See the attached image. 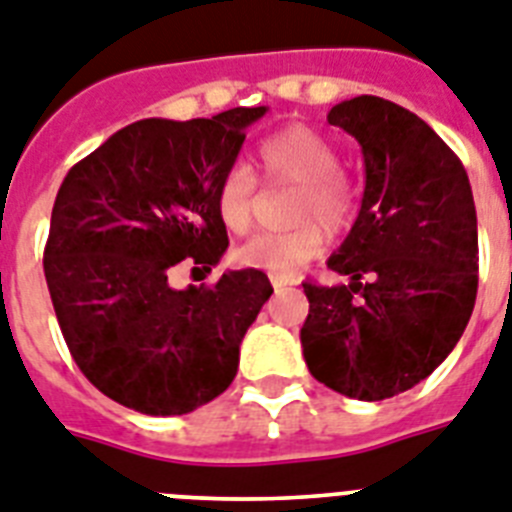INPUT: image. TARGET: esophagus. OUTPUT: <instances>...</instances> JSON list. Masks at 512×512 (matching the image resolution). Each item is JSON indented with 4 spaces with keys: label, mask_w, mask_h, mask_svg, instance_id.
I'll use <instances>...</instances> for the list:
<instances>
[{
    "label": "esophagus",
    "mask_w": 512,
    "mask_h": 512,
    "mask_svg": "<svg viewBox=\"0 0 512 512\" xmlns=\"http://www.w3.org/2000/svg\"><path fill=\"white\" fill-rule=\"evenodd\" d=\"M270 283H273V289L281 291V289H289V286H294V278L289 276H270Z\"/></svg>",
    "instance_id": "esophagus-1"
}]
</instances>
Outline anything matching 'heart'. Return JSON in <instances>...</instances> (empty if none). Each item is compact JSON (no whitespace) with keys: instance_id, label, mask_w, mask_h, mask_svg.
I'll return each instance as SVG.
<instances>
[{"instance_id":"1","label":"heart","mask_w":512,"mask_h":512,"mask_svg":"<svg viewBox=\"0 0 512 512\" xmlns=\"http://www.w3.org/2000/svg\"><path fill=\"white\" fill-rule=\"evenodd\" d=\"M257 166L270 184H296L291 216L304 221L289 231H263L236 249V260L247 268L265 270L273 276H294L296 270L317 257L325 247L322 226L341 231L356 213L354 187L338 171V150L304 124H291L270 135L257 148ZM257 179L249 166L234 163L221 176L216 192V208L223 226L234 234H244L252 226Z\"/></svg>"}]
</instances>
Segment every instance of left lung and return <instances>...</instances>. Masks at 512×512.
<instances>
[{"instance_id": "left-lung-1", "label": "left lung", "mask_w": 512, "mask_h": 512, "mask_svg": "<svg viewBox=\"0 0 512 512\" xmlns=\"http://www.w3.org/2000/svg\"><path fill=\"white\" fill-rule=\"evenodd\" d=\"M328 122L362 148L364 195L328 260L349 283H302L304 362L336 393L382 401L432 375L466 330L479 286L474 195L458 156L398 103L356 96Z\"/></svg>"}]
</instances>
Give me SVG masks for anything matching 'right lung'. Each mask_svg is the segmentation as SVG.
<instances>
[{"label":"right lung","mask_w":512,"mask_h":512,"mask_svg":"<svg viewBox=\"0 0 512 512\" xmlns=\"http://www.w3.org/2000/svg\"><path fill=\"white\" fill-rule=\"evenodd\" d=\"M265 111L140 119L64 176L44 249L51 304L80 372L127 409L190 414L236 377L268 276L226 270L187 289L169 276L182 260L210 273L229 247L218 182Z\"/></svg>","instance_id":"obj_1"}]
</instances>
